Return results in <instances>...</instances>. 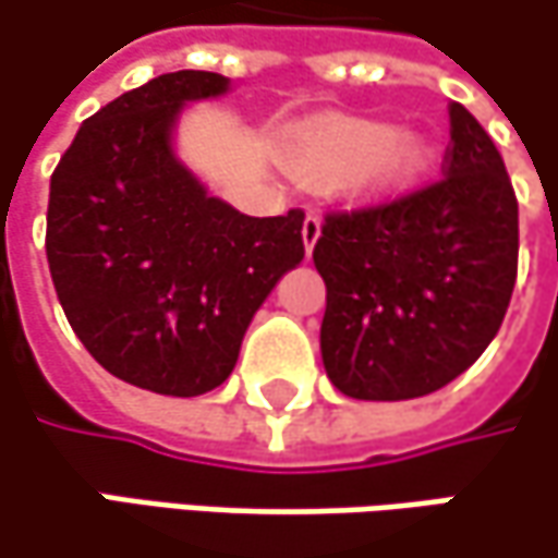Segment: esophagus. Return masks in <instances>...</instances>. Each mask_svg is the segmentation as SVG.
<instances>
[{"label":"esophagus","instance_id":"esophagus-1","mask_svg":"<svg viewBox=\"0 0 558 558\" xmlns=\"http://www.w3.org/2000/svg\"><path fill=\"white\" fill-rule=\"evenodd\" d=\"M319 235H323V220L316 214H306V220H303V245H306V255L313 252V245H316Z\"/></svg>","mask_w":558,"mask_h":558}]
</instances>
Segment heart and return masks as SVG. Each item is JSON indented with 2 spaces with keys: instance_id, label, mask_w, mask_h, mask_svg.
<instances>
[{
  "instance_id": "b5f03b06",
  "label": "heart",
  "mask_w": 558,
  "mask_h": 558,
  "mask_svg": "<svg viewBox=\"0 0 558 558\" xmlns=\"http://www.w3.org/2000/svg\"><path fill=\"white\" fill-rule=\"evenodd\" d=\"M287 162L310 181L377 178L386 184L405 181L422 166V153L399 140L396 130L371 121H326L296 133Z\"/></svg>"
}]
</instances>
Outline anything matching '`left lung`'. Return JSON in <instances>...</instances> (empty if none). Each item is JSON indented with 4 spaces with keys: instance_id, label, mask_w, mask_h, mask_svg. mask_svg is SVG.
<instances>
[{
    "instance_id": "left-lung-1",
    "label": "left lung",
    "mask_w": 558,
    "mask_h": 558,
    "mask_svg": "<svg viewBox=\"0 0 558 558\" xmlns=\"http://www.w3.org/2000/svg\"><path fill=\"white\" fill-rule=\"evenodd\" d=\"M313 262L323 364L344 396L396 402L457 380L498 335L518 280V197L492 136L453 101L440 178L329 210Z\"/></svg>"
}]
</instances>
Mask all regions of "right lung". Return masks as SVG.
Returning a JSON list of instances; mask_svg holds the SVG:
<instances>
[{"instance_id":"add662e5","label":"right lung","mask_w":558,"mask_h":558,"mask_svg":"<svg viewBox=\"0 0 558 558\" xmlns=\"http://www.w3.org/2000/svg\"><path fill=\"white\" fill-rule=\"evenodd\" d=\"M229 78L181 70L92 114L50 175L47 262L85 351L118 380L201 396L227 380L242 335L303 262V210L245 217L172 156L184 101Z\"/></svg>"}]
</instances>
